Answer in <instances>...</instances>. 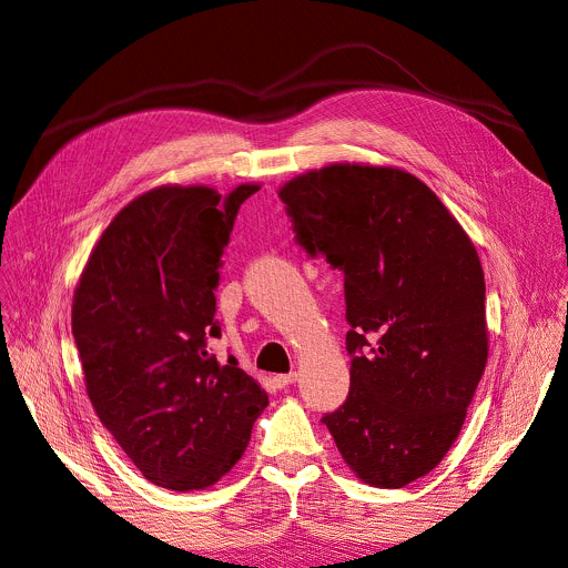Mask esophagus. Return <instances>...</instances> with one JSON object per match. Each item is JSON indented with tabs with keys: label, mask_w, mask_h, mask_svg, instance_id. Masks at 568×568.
Segmentation results:
<instances>
[{
	"label": "esophagus",
	"mask_w": 568,
	"mask_h": 568,
	"mask_svg": "<svg viewBox=\"0 0 568 568\" xmlns=\"http://www.w3.org/2000/svg\"><path fill=\"white\" fill-rule=\"evenodd\" d=\"M295 379H297V373H284V375H277V377H275V384H277L280 388H284V386L293 384Z\"/></svg>",
	"instance_id": "esophagus-1"
}]
</instances>
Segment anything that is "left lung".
<instances>
[{
	"label": "left lung",
	"instance_id": "1",
	"mask_svg": "<svg viewBox=\"0 0 568 568\" xmlns=\"http://www.w3.org/2000/svg\"><path fill=\"white\" fill-rule=\"evenodd\" d=\"M280 200L295 243L343 273L351 390L323 423L364 483L400 489L450 450L485 373L477 252L398 168L334 163L284 184Z\"/></svg>",
	"mask_w": 568,
	"mask_h": 568
}]
</instances>
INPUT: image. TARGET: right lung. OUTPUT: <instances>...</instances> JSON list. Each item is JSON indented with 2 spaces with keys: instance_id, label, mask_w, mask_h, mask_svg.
Returning <instances> with one entry per match:
<instances>
[{
  "instance_id": "right-lung-1",
  "label": "right lung",
  "mask_w": 568,
  "mask_h": 568,
  "mask_svg": "<svg viewBox=\"0 0 568 568\" xmlns=\"http://www.w3.org/2000/svg\"><path fill=\"white\" fill-rule=\"evenodd\" d=\"M206 186H161L129 202L102 234L72 302L85 390L150 483L191 491L245 453L266 390L211 355L215 295L241 204Z\"/></svg>"
}]
</instances>
